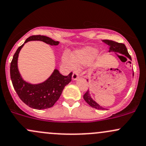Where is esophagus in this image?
<instances>
[{
	"label": "esophagus",
	"instance_id": "esophagus-1",
	"mask_svg": "<svg viewBox=\"0 0 146 146\" xmlns=\"http://www.w3.org/2000/svg\"><path fill=\"white\" fill-rule=\"evenodd\" d=\"M78 77V74L76 72H74L72 74V78L73 81H76Z\"/></svg>",
	"mask_w": 146,
	"mask_h": 146
}]
</instances>
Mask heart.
Instances as JSON below:
<instances>
[{"label": "heart", "mask_w": 146, "mask_h": 146, "mask_svg": "<svg viewBox=\"0 0 146 146\" xmlns=\"http://www.w3.org/2000/svg\"><path fill=\"white\" fill-rule=\"evenodd\" d=\"M99 53L98 49L88 47L74 52L72 58L67 54H64L63 56V62L69 68L74 70L76 68V65H88L90 64Z\"/></svg>", "instance_id": "heart-1"}]
</instances>
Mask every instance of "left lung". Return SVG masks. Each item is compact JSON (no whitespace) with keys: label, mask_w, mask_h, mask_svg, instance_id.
<instances>
[{"label":"left lung","mask_w":146,"mask_h":146,"mask_svg":"<svg viewBox=\"0 0 146 146\" xmlns=\"http://www.w3.org/2000/svg\"><path fill=\"white\" fill-rule=\"evenodd\" d=\"M103 42H104L105 43L107 44L110 47V50L109 52H118V53L121 54L125 56L127 58H128L130 60H132V58H131V56L129 54L128 52H127V48H126L125 45L123 43H119V42H117L115 41H113V40H104ZM129 63H131L130 61H129ZM132 75L134 76V73L132 74ZM88 81V80H87ZM83 99H84L85 101L88 103L91 107L94 108L95 109L97 110H105L106 108H103L102 106H101L99 105L94 100L92 99V98L91 97L90 93L89 90L86 92V94L83 95Z\"/></svg>","instance_id":"obj_1"}]
</instances>
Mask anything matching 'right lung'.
Here are the masks:
<instances>
[{"instance_id":"1","label":"right lung","mask_w":146,"mask_h":146,"mask_svg":"<svg viewBox=\"0 0 146 146\" xmlns=\"http://www.w3.org/2000/svg\"><path fill=\"white\" fill-rule=\"evenodd\" d=\"M32 40H40L50 45L59 44L58 41L45 36H32L26 39L24 43L17 49L11 62V82L19 98L27 106L36 110L47 109L52 107L59 99L65 86L72 81V73L63 76L57 69H54L51 76L42 83L32 84L23 80L18 68V58L25 44Z\"/></svg>"}]
</instances>
